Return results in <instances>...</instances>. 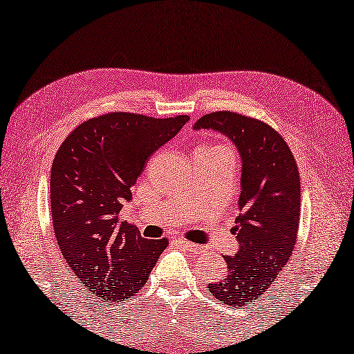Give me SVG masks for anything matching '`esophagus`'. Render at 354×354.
Returning a JSON list of instances; mask_svg holds the SVG:
<instances>
[{
	"instance_id": "1",
	"label": "esophagus",
	"mask_w": 354,
	"mask_h": 354,
	"mask_svg": "<svg viewBox=\"0 0 354 354\" xmlns=\"http://www.w3.org/2000/svg\"><path fill=\"white\" fill-rule=\"evenodd\" d=\"M176 243L178 247H182V249H187L189 252H194V253H201L203 250V245L199 244H194V243H189L187 239H182V238H177Z\"/></svg>"
}]
</instances>
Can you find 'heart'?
<instances>
[{
	"instance_id": "b5f03b06",
	"label": "heart",
	"mask_w": 354,
	"mask_h": 354,
	"mask_svg": "<svg viewBox=\"0 0 354 354\" xmlns=\"http://www.w3.org/2000/svg\"><path fill=\"white\" fill-rule=\"evenodd\" d=\"M221 147H222V146H221Z\"/></svg>"
}]
</instances>
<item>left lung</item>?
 Wrapping results in <instances>:
<instances>
[{
	"label": "left lung",
	"instance_id": "8db88e82",
	"mask_svg": "<svg viewBox=\"0 0 354 354\" xmlns=\"http://www.w3.org/2000/svg\"><path fill=\"white\" fill-rule=\"evenodd\" d=\"M194 129H213L227 135L243 158L236 257H224L227 274L208 284L214 299L228 306H247L266 290L292 255L300 222V174L288 142L261 120L213 111Z\"/></svg>",
	"mask_w": 354,
	"mask_h": 354
}]
</instances>
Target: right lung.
Here are the masks:
<instances>
[{
	"label": "right lung",
	"mask_w": 354,
	"mask_h": 354,
	"mask_svg": "<svg viewBox=\"0 0 354 354\" xmlns=\"http://www.w3.org/2000/svg\"><path fill=\"white\" fill-rule=\"evenodd\" d=\"M189 116L151 118L111 111L77 126L51 166V216L68 268L101 301H126L145 286L169 244L142 238L120 218L151 155Z\"/></svg>",
	"instance_id": "1"
}]
</instances>
